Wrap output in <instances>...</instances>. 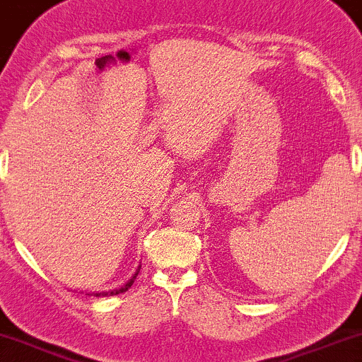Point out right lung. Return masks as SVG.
<instances>
[{
  "label": "right lung",
  "mask_w": 362,
  "mask_h": 362,
  "mask_svg": "<svg viewBox=\"0 0 362 362\" xmlns=\"http://www.w3.org/2000/svg\"><path fill=\"white\" fill-rule=\"evenodd\" d=\"M139 268H141V264H139V267L136 268V272H134V273H133V276H132V278H129V280H128V281H126V283H124V285H121V286H119V288H116V290H110V291H98V293H94V295H95V297H107V295H110V297H111V295H119V293H123V291H126V290H128V288H129V286H132V285H133L134 278H136V276H138V272H139Z\"/></svg>",
  "instance_id": "obj_1"
}]
</instances>
